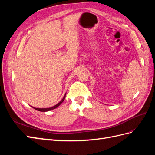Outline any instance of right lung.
<instances>
[{
    "mask_svg": "<svg viewBox=\"0 0 155 155\" xmlns=\"http://www.w3.org/2000/svg\"><path fill=\"white\" fill-rule=\"evenodd\" d=\"M65 96H66V94H65L64 96V97H63V100L61 101L59 103H58V104H57V105H55V106H54V107H50V108H45V109H38V108H34V107H33L34 108V109H35V110H39V111H41V112H46V111H49V110H53V109H55V108H57L58 107H59L61 104H62L63 103V101L64 100V98H65Z\"/></svg>",
    "mask_w": 155,
    "mask_h": 155,
    "instance_id": "right-lung-1",
    "label": "right lung"
}]
</instances>
